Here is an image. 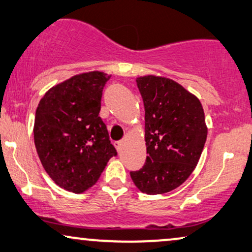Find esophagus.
<instances>
[{
    "label": "esophagus",
    "instance_id": "34e87169",
    "mask_svg": "<svg viewBox=\"0 0 252 252\" xmlns=\"http://www.w3.org/2000/svg\"><path fill=\"white\" fill-rule=\"evenodd\" d=\"M114 146H115V148H116V151L120 152V151L122 150V147H123V141H122V140L115 141V143H114Z\"/></svg>",
    "mask_w": 252,
    "mask_h": 252
}]
</instances>
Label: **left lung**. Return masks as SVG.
<instances>
[{
	"label": "left lung",
	"instance_id": "left-lung-1",
	"mask_svg": "<svg viewBox=\"0 0 252 252\" xmlns=\"http://www.w3.org/2000/svg\"><path fill=\"white\" fill-rule=\"evenodd\" d=\"M145 107L146 163L130 172L138 189L157 195L177 189L192 175L208 136L204 111L195 94L164 76L136 79Z\"/></svg>",
	"mask_w": 252,
	"mask_h": 252
}]
</instances>
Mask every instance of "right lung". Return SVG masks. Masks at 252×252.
I'll return each instance as SVG.
<instances>
[{"label": "right lung", "mask_w": 252, "mask_h": 252, "mask_svg": "<svg viewBox=\"0 0 252 252\" xmlns=\"http://www.w3.org/2000/svg\"><path fill=\"white\" fill-rule=\"evenodd\" d=\"M111 75L76 74L50 88L35 113L34 143L49 177L76 194L98 182L116 151L99 116L102 89Z\"/></svg>", "instance_id": "add662e5"}]
</instances>
